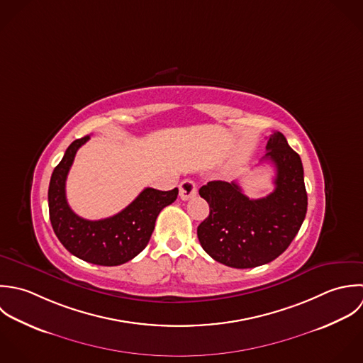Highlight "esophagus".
<instances>
[{
	"label": "esophagus",
	"mask_w": 363,
	"mask_h": 363,
	"mask_svg": "<svg viewBox=\"0 0 363 363\" xmlns=\"http://www.w3.org/2000/svg\"><path fill=\"white\" fill-rule=\"evenodd\" d=\"M179 194H180V199L183 200V201H187V200H190L191 197H194L196 194H197V186H196V183L193 182V180H190V179H186V180H183L182 183H180V186H179Z\"/></svg>",
	"instance_id": "34e87169"
}]
</instances>
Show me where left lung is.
I'll use <instances>...</instances> for the list:
<instances>
[{
	"mask_svg": "<svg viewBox=\"0 0 363 363\" xmlns=\"http://www.w3.org/2000/svg\"><path fill=\"white\" fill-rule=\"evenodd\" d=\"M264 160L276 167L274 190L249 199L237 182L214 180L200 189L210 216L199 225L203 249L230 267L247 269L280 256L297 235L307 213V191L300 156L281 132L267 138Z\"/></svg>",
	"mask_w": 363,
	"mask_h": 363,
	"instance_id": "1",
	"label": "left lung"
}]
</instances>
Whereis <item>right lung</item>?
I'll list each match as a JSON object with an SVG mask.
<instances>
[{
    "label": "right lung",
    "instance_id": "right-lung-1",
    "mask_svg": "<svg viewBox=\"0 0 363 363\" xmlns=\"http://www.w3.org/2000/svg\"><path fill=\"white\" fill-rule=\"evenodd\" d=\"M90 136L76 139L55 167L48 191L52 228L62 245L74 256L100 266H118L140 253L155 230L159 213L172 204L177 189L160 191L145 189L121 213L90 221L73 213L66 200V179L76 152Z\"/></svg>",
    "mask_w": 363,
    "mask_h": 363
}]
</instances>
